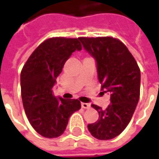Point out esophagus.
I'll list each match as a JSON object with an SVG mask.
<instances>
[{
  "label": "esophagus",
  "instance_id": "1",
  "mask_svg": "<svg viewBox=\"0 0 159 159\" xmlns=\"http://www.w3.org/2000/svg\"><path fill=\"white\" fill-rule=\"evenodd\" d=\"M82 107L84 108V109H89L90 107L89 103H82Z\"/></svg>",
  "mask_w": 159,
  "mask_h": 159
}]
</instances>
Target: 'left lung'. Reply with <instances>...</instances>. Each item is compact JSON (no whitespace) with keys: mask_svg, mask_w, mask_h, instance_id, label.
Masks as SVG:
<instances>
[{"mask_svg":"<svg viewBox=\"0 0 159 159\" xmlns=\"http://www.w3.org/2000/svg\"><path fill=\"white\" fill-rule=\"evenodd\" d=\"M84 49L96 60L99 82L103 93H111L107 109L92 104L99 119L88 125L93 137L113 139L125 129L140 98V70L127 47L118 39L80 37Z\"/></svg>","mask_w":159,"mask_h":159,"instance_id":"obj_1","label":"left lung"}]
</instances>
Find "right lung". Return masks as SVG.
Wrapping results in <instances>:
<instances>
[{
    "mask_svg": "<svg viewBox=\"0 0 159 159\" xmlns=\"http://www.w3.org/2000/svg\"><path fill=\"white\" fill-rule=\"evenodd\" d=\"M81 49L80 37L49 38L36 48L21 70L24 109L31 126L42 136H60L70 115L81 108L78 100L56 98L52 93L56 78L66 60Z\"/></svg>",
    "mask_w": 159,
    "mask_h": 159,
    "instance_id": "right-lung-1",
    "label": "right lung"
}]
</instances>
